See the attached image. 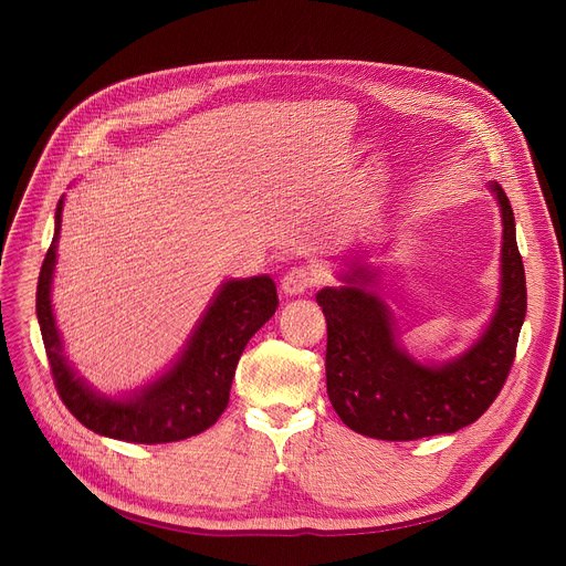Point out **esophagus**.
Instances as JSON below:
<instances>
[{
    "mask_svg": "<svg viewBox=\"0 0 566 566\" xmlns=\"http://www.w3.org/2000/svg\"><path fill=\"white\" fill-rule=\"evenodd\" d=\"M321 282L318 273L310 265H295L284 275L282 280V291L286 295H301L305 291H310L312 286H316Z\"/></svg>",
    "mask_w": 566,
    "mask_h": 566,
    "instance_id": "1",
    "label": "esophagus"
}]
</instances>
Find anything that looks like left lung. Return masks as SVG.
Segmentation results:
<instances>
[{"label": "left lung", "mask_w": 566, "mask_h": 566, "mask_svg": "<svg viewBox=\"0 0 566 566\" xmlns=\"http://www.w3.org/2000/svg\"><path fill=\"white\" fill-rule=\"evenodd\" d=\"M502 208V293L497 312L459 360L422 367L397 348L382 303L367 291L365 268H353L348 286L321 289L316 303L328 321L325 380L342 422L378 440H420L454 433L480 420L500 395L516 358L527 310L525 271L516 245L512 203L493 184Z\"/></svg>", "instance_id": "left-lung-1"}]
</instances>
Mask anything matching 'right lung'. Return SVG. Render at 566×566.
<instances>
[{
  "label": "right lung",
  "instance_id": "add662e5",
  "mask_svg": "<svg viewBox=\"0 0 566 566\" xmlns=\"http://www.w3.org/2000/svg\"><path fill=\"white\" fill-rule=\"evenodd\" d=\"M62 203H56L54 238L43 259L36 286V316L56 395L86 429L126 442H176L213 427L229 403L235 365L248 342L280 305L275 282L265 275L227 282L201 318L181 360L163 378L130 401L101 399L66 365L54 328L50 284L56 261V238L62 229Z\"/></svg>",
  "mask_w": 566,
  "mask_h": 566
}]
</instances>
